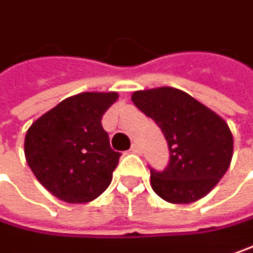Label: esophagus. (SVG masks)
Instances as JSON below:
<instances>
[{
  "label": "esophagus",
  "instance_id": "esophagus-1",
  "mask_svg": "<svg viewBox=\"0 0 253 253\" xmlns=\"http://www.w3.org/2000/svg\"><path fill=\"white\" fill-rule=\"evenodd\" d=\"M131 152H133V154H141V146H139L138 142H133L132 146H131Z\"/></svg>",
  "mask_w": 253,
  "mask_h": 253
}]
</instances>
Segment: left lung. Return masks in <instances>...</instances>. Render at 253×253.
Instances as JSON below:
<instances>
[{
    "label": "left lung",
    "mask_w": 253,
    "mask_h": 253,
    "mask_svg": "<svg viewBox=\"0 0 253 253\" xmlns=\"http://www.w3.org/2000/svg\"><path fill=\"white\" fill-rule=\"evenodd\" d=\"M132 102L161 128L169 149L164 170L151 169L155 194L191 204L209 194L229 168L234 139L219 115L176 88L136 91Z\"/></svg>",
    "instance_id": "obj_1"
}]
</instances>
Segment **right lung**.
<instances>
[{
  "label": "right lung",
  "instance_id": "add662e5",
  "mask_svg": "<svg viewBox=\"0 0 253 253\" xmlns=\"http://www.w3.org/2000/svg\"><path fill=\"white\" fill-rule=\"evenodd\" d=\"M117 99V92L75 95L28 128L24 144L27 164L58 199L84 204L109 186L121 154L111 148L101 120Z\"/></svg>",
  "mask_w": 253,
  "mask_h": 253
}]
</instances>
